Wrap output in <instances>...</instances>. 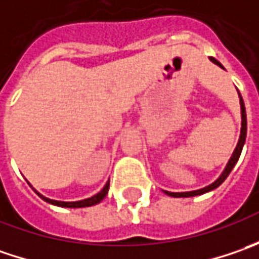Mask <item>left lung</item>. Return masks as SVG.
Here are the masks:
<instances>
[{
    "instance_id": "left-lung-1",
    "label": "left lung",
    "mask_w": 259,
    "mask_h": 259,
    "mask_svg": "<svg viewBox=\"0 0 259 259\" xmlns=\"http://www.w3.org/2000/svg\"><path fill=\"white\" fill-rule=\"evenodd\" d=\"M209 60L210 62H213L214 65H218L219 67H222L225 69L224 65L219 62V60H216L214 57H209ZM238 96H239V105H241V134H239V140H238V144L235 147L234 153L231 155V158H229V161H228V164L224 168V171L221 173V176L214 180L213 183H210L209 186H206V187H202V189H197V190H192V192H167V190H163L167 196H171V197H193V196H199V194H204L207 193V192H210V190H214L216 187H219L221 184L224 183L225 179L229 176V173L232 171V168L236 164V161L239 160V155L242 153V148H244L245 144V138H246V111H245V104H244V99H242V96L241 94L238 92Z\"/></svg>"
}]
</instances>
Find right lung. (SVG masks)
I'll return each mask as SVG.
<instances>
[{
    "label": "right lung",
    "mask_w": 259,
    "mask_h": 259,
    "mask_svg": "<svg viewBox=\"0 0 259 259\" xmlns=\"http://www.w3.org/2000/svg\"><path fill=\"white\" fill-rule=\"evenodd\" d=\"M30 186H31V184H30ZM31 187H33V186H31ZM108 189H109V182H106V184L104 186V189H102L99 193H96L95 196H92V197H88V199H83V200H77V202H62V200H53V199L46 197V196H43L41 193H38L34 187H33V190H34L35 193L38 194L45 202H47V203L50 204H55V206H60V207H89V206L101 203L105 199V196L108 194Z\"/></svg>",
    "instance_id": "obj_1"
}]
</instances>
